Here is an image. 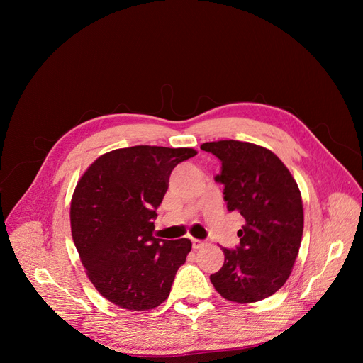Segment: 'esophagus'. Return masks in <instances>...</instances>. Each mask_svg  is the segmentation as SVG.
<instances>
[{
    "instance_id": "1",
    "label": "esophagus",
    "mask_w": 363,
    "mask_h": 363,
    "mask_svg": "<svg viewBox=\"0 0 363 363\" xmlns=\"http://www.w3.org/2000/svg\"><path fill=\"white\" fill-rule=\"evenodd\" d=\"M191 242H192V248L194 250H200V248H203L204 245H206V242L204 240H200V239H191Z\"/></svg>"
}]
</instances>
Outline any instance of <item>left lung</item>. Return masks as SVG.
Returning a JSON list of instances; mask_svg holds the SVG:
<instances>
[{"label":"left lung","instance_id":"obj_1","mask_svg":"<svg viewBox=\"0 0 363 363\" xmlns=\"http://www.w3.org/2000/svg\"><path fill=\"white\" fill-rule=\"evenodd\" d=\"M221 160L228 212L244 216L239 245L223 248L224 265L211 281L225 300L255 303L276 294L291 276L303 238V201L296 182L272 151L240 140L206 142Z\"/></svg>","mask_w":363,"mask_h":363}]
</instances>
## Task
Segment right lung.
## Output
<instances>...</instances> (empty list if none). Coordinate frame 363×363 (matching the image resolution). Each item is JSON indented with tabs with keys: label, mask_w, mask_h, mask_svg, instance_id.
<instances>
[{
	"label": "right lung",
	"mask_w": 363,
	"mask_h": 363,
	"mask_svg": "<svg viewBox=\"0 0 363 363\" xmlns=\"http://www.w3.org/2000/svg\"><path fill=\"white\" fill-rule=\"evenodd\" d=\"M192 148L136 145L98 157L75 186L72 239L95 289L128 311L155 309L168 298L189 239L152 236L156 208L172 169Z\"/></svg>",
	"instance_id": "1"
}]
</instances>
